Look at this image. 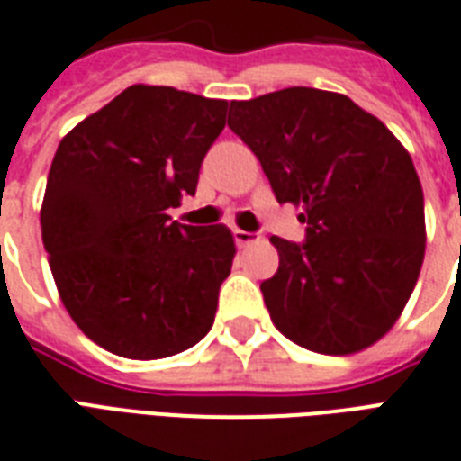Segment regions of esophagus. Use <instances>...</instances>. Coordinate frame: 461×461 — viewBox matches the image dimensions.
<instances>
[{
    "label": "esophagus",
    "instance_id": "esophagus-1",
    "mask_svg": "<svg viewBox=\"0 0 461 461\" xmlns=\"http://www.w3.org/2000/svg\"><path fill=\"white\" fill-rule=\"evenodd\" d=\"M233 238H235V245H238V248H248V245H252V242L259 240V235L248 233V230H240V228H235Z\"/></svg>",
    "mask_w": 461,
    "mask_h": 461
}]
</instances>
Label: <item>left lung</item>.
Here are the masks:
<instances>
[{
    "instance_id": "1",
    "label": "left lung",
    "mask_w": 461,
    "mask_h": 461,
    "mask_svg": "<svg viewBox=\"0 0 461 461\" xmlns=\"http://www.w3.org/2000/svg\"><path fill=\"white\" fill-rule=\"evenodd\" d=\"M276 200L302 207L307 242L271 238V321L300 348L352 355L402 314L426 252L423 190L402 142L340 92L285 87L230 102Z\"/></svg>"
}]
</instances>
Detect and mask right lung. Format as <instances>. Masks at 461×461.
Here are the masks:
<instances>
[{
	"label": "right lung",
	"instance_id": "add662e5",
	"mask_svg": "<svg viewBox=\"0 0 461 461\" xmlns=\"http://www.w3.org/2000/svg\"><path fill=\"white\" fill-rule=\"evenodd\" d=\"M226 112V99L131 85L59 142L42 242L66 312L99 348L164 359L212 329L233 233L185 226L168 209L197 190Z\"/></svg>",
	"mask_w": 461,
	"mask_h": 461
}]
</instances>
